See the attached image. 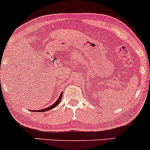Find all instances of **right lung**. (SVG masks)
<instances>
[{"instance_id": "1", "label": "right lung", "mask_w": 150, "mask_h": 150, "mask_svg": "<svg viewBox=\"0 0 150 150\" xmlns=\"http://www.w3.org/2000/svg\"><path fill=\"white\" fill-rule=\"evenodd\" d=\"M62 93L60 94V97H59V98L57 100V101L55 102V103H54L53 105H51V106L49 107V108H45V109H42V110H36V112H45V111H47V110H50L51 109H53L54 108H55V107L57 106V105L60 104V101H61V99H62ZM33 111L34 112V110H33Z\"/></svg>"}]
</instances>
